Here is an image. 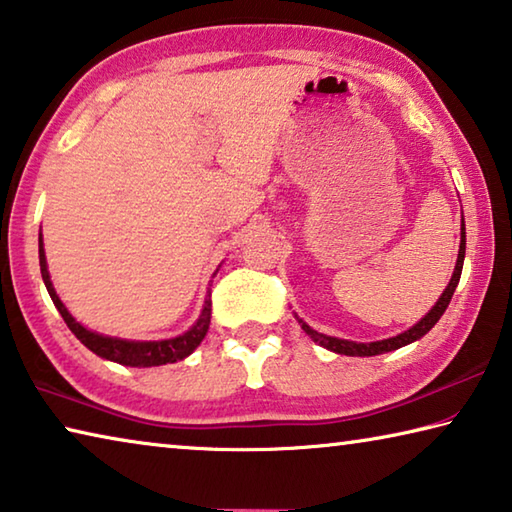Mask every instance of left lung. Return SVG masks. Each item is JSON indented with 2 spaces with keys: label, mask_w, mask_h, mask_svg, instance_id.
I'll use <instances>...</instances> for the list:
<instances>
[{
  "label": "left lung",
  "mask_w": 512,
  "mask_h": 512,
  "mask_svg": "<svg viewBox=\"0 0 512 512\" xmlns=\"http://www.w3.org/2000/svg\"><path fill=\"white\" fill-rule=\"evenodd\" d=\"M463 259H465V223L461 228V248H458V259H456V268H454V275L452 280H449L447 289L443 291V296L438 298L436 305L429 311L427 316H424L418 325H413L411 329H406L404 334H397L393 339H386V341H375V343H354V341H343V339H334V336H325V334H318L311 329L309 325L302 323V329L314 339L316 343L323 345V348L332 350V352H339V354H348V357H375V354H384V352H391L402 348V345H409L413 341L422 339L424 334L429 332V329L438 323L440 316L445 314V309L449 305V300H452L454 291L458 287V280H461V271H463Z\"/></svg>",
  "instance_id": "left-lung-1"
}]
</instances>
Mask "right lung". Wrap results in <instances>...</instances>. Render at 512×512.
<instances>
[{"instance_id":"obj_1","label":"right lung","mask_w":512,"mask_h":512,"mask_svg":"<svg viewBox=\"0 0 512 512\" xmlns=\"http://www.w3.org/2000/svg\"><path fill=\"white\" fill-rule=\"evenodd\" d=\"M40 273L42 280H45V287L49 291L51 300H54L56 309L60 311V316L67 323V327L72 329L76 339H79L85 348L92 350L94 354H99L103 359H110L115 363H121V366H133V368H151V366H162V363H176L180 359H185L192 354L201 341L205 339L207 329H210V316H212V300H205L203 314L196 320V325L185 332L183 336H176V339L169 341H124V339H110V336H101L94 334L90 329H85L83 325L76 323L72 314L65 309L63 302L56 296L54 284L49 280V271H47V259H45V248H42V235H40Z\"/></svg>"}]
</instances>
